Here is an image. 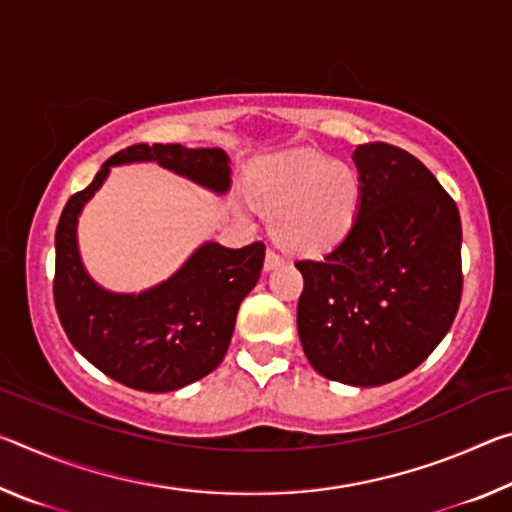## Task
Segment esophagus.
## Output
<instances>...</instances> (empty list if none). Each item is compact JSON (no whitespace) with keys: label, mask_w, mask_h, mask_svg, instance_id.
Segmentation results:
<instances>
[{"label":"esophagus","mask_w":512,"mask_h":512,"mask_svg":"<svg viewBox=\"0 0 512 512\" xmlns=\"http://www.w3.org/2000/svg\"><path fill=\"white\" fill-rule=\"evenodd\" d=\"M284 264V259L275 253V250H271L268 248L266 250V259H264V268L266 271H273V268H277V266H282Z\"/></svg>","instance_id":"esophagus-1"}]
</instances>
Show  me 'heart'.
Listing matches in <instances>:
<instances>
[{
  "label": "heart",
  "instance_id": "b5f03b06",
  "mask_svg": "<svg viewBox=\"0 0 512 512\" xmlns=\"http://www.w3.org/2000/svg\"><path fill=\"white\" fill-rule=\"evenodd\" d=\"M248 194L273 216V235L284 248L318 257L350 235L361 207V176L329 155L291 151L250 173Z\"/></svg>",
  "mask_w": 512,
  "mask_h": 512
}]
</instances>
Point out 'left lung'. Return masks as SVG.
Returning a JSON list of instances; mask_svg holds the SVG:
<instances>
[{
    "label": "left lung",
    "instance_id": "1",
    "mask_svg": "<svg viewBox=\"0 0 512 512\" xmlns=\"http://www.w3.org/2000/svg\"><path fill=\"white\" fill-rule=\"evenodd\" d=\"M361 207L320 262L302 259V350L318 375L381 386L409 375L452 327L463 293L461 216L436 176L393 144L352 155Z\"/></svg>",
    "mask_w": 512,
    "mask_h": 512
}]
</instances>
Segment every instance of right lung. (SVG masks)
<instances>
[{"label":"right lung","instance_id":"1","mask_svg":"<svg viewBox=\"0 0 512 512\" xmlns=\"http://www.w3.org/2000/svg\"><path fill=\"white\" fill-rule=\"evenodd\" d=\"M131 162H158L216 194L230 189V158L221 149L133 144L115 153L60 214L54 302L67 339L94 368L135 391L169 393L210 375L223 361L241 300L262 273L266 246L255 241L232 250L205 241L151 289L112 293L99 287L81 262L76 223L110 167Z\"/></svg>","mask_w":512,"mask_h":512}]
</instances>
